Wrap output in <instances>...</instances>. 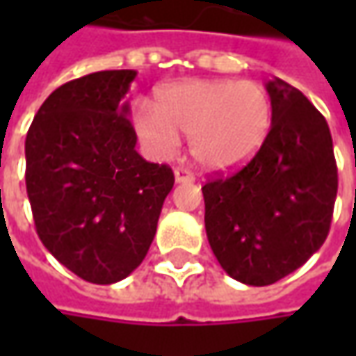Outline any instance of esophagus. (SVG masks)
I'll return each mask as SVG.
<instances>
[{"instance_id": "esophagus-1", "label": "esophagus", "mask_w": 356, "mask_h": 356, "mask_svg": "<svg viewBox=\"0 0 356 356\" xmlns=\"http://www.w3.org/2000/svg\"><path fill=\"white\" fill-rule=\"evenodd\" d=\"M174 180L178 184H192L194 182V174L190 170H186V168H176L174 170Z\"/></svg>"}]
</instances>
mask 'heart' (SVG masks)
Returning a JSON list of instances; mask_svg holds the SVG:
<instances>
[{"label": "heart", "instance_id": "heart-1", "mask_svg": "<svg viewBox=\"0 0 356 356\" xmlns=\"http://www.w3.org/2000/svg\"><path fill=\"white\" fill-rule=\"evenodd\" d=\"M273 122L266 89L253 81L192 79L156 95L154 106L140 103L132 124L144 148L160 160L190 136V152L208 170H232L252 160L266 144Z\"/></svg>", "mask_w": 356, "mask_h": 356}]
</instances>
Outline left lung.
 I'll return each mask as SVG.
<instances>
[{
    "instance_id": "8db88e82",
    "label": "left lung",
    "mask_w": 356,
    "mask_h": 356,
    "mask_svg": "<svg viewBox=\"0 0 356 356\" xmlns=\"http://www.w3.org/2000/svg\"><path fill=\"white\" fill-rule=\"evenodd\" d=\"M273 122L250 164L202 188L206 234L229 277L264 287L293 273L327 239L337 198L333 138L289 83H266Z\"/></svg>"
}]
</instances>
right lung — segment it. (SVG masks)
I'll use <instances>...</instances> for the list:
<instances>
[{"label": "right lung", "instance_id": "right-lung-1", "mask_svg": "<svg viewBox=\"0 0 356 356\" xmlns=\"http://www.w3.org/2000/svg\"><path fill=\"white\" fill-rule=\"evenodd\" d=\"M136 71H99L55 89L25 138L39 239L81 280L108 285L143 264L174 186L136 152L124 101Z\"/></svg>", "mask_w": 356, "mask_h": 356}]
</instances>
